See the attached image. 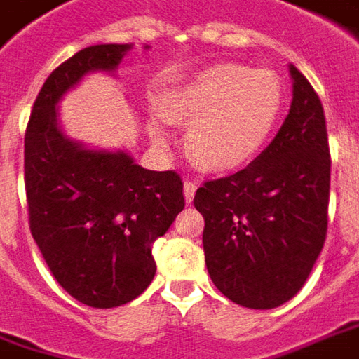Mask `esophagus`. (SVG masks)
I'll return each mask as SVG.
<instances>
[{"label": "esophagus", "instance_id": "esophagus-1", "mask_svg": "<svg viewBox=\"0 0 359 359\" xmlns=\"http://www.w3.org/2000/svg\"><path fill=\"white\" fill-rule=\"evenodd\" d=\"M196 182L194 180H184V198H187V203H192V198H194V192H196Z\"/></svg>", "mask_w": 359, "mask_h": 359}]
</instances>
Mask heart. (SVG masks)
Returning a JSON list of instances; mask_svg holds the SVG:
<instances>
[{
  "label": "heart",
  "instance_id": "heart-1",
  "mask_svg": "<svg viewBox=\"0 0 359 359\" xmlns=\"http://www.w3.org/2000/svg\"><path fill=\"white\" fill-rule=\"evenodd\" d=\"M284 107L278 73L242 63H217L156 99V111L170 125H189L187 155L208 172L246 167L270 139ZM156 142L165 130L153 125Z\"/></svg>",
  "mask_w": 359,
  "mask_h": 359
}]
</instances>
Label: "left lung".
<instances>
[{
  "label": "left lung",
  "mask_w": 359,
  "mask_h": 359,
  "mask_svg": "<svg viewBox=\"0 0 359 359\" xmlns=\"http://www.w3.org/2000/svg\"><path fill=\"white\" fill-rule=\"evenodd\" d=\"M290 73L294 99L274 141L248 167L204 180L194 194L210 278L252 310L298 294L326 242L332 158L324 107L294 65Z\"/></svg>",
  "instance_id": "obj_1"
}]
</instances>
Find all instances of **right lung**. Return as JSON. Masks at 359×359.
Listing matches in <instances>:
<instances>
[{
    "instance_id": "right-lung-1",
    "label": "right lung",
    "mask_w": 359,
    "mask_h": 359,
    "mask_svg": "<svg viewBox=\"0 0 359 359\" xmlns=\"http://www.w3.org/2000/svg\"><path fill=\"white\" fill-rule=\"evenodd\" d=\"M129 45H93L43 83L25 129L29 230L61 288L91 308H115L147 290L153 244L184 208L175 170H147L125 153L69 141L57 127L61 95L95 69L113 71Z\"/></svg>"
}]
</instances>
